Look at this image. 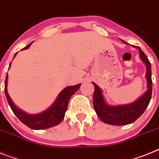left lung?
I'll use <instances>...</instances> for the list:
<instances>
[{"instance_id":"left-lung-1","label":"left lung","mask_w":159,"mask_h":159,"mask_svg":"<svg viewBox=\"0 0 159 159\" xmlns=\"http://www.w3.org/2000/svg\"><path fill=\"white\" fill-rule=\"evenodd\" d=\"M124 43H127L123 40ZM139 49L142 61L147 67L146 78L147 80V91L139 99L130 104L110 106L107 104L102 91L95 83H92L95 87L93 95V106L97 116L105 123L111 125H127L134 123L138 118L143 115L148 107L152 94V80H151V65L146 54L139 47L133 46Z\"/></svg>"}]
</instances>
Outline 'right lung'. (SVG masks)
Returning <instances> with one entry per match:
<instances>
[{
  "instance_id": "1",
  "label": "right lung",
  "mask_w": 159,
  "mask_h": 159,
  "mask_svg": "<svg viewBox=\"0 0 159 159\" xmlns=\"http://www.w3.org/2000/svg\"><path fill=\"white\" fill-rule=\"evenodd\" d=\"M32 43L28 44L22 50L29 48ZM16 54H17V52L15 53L14 57H16ZM10 65L11 63L9 64V67H10ZM7 83H8V74L6 75V78H5V92L11 109L13 111V113L16 115V117L24 124L26 125L29 128L34 129V130L47 129L49 127L57 126L59 123H61V121L64 119V116H65V112L67 109V105H68L70 98L80 88L81 85V84H80L75 85V86L67 87L60 92L54 103L48 109L41 112V113L30 115V114H27L26 112L20 110L19 108L15 106V104L12 102V99L8 95V90H7Z\"/></svg>"
}]
</instances>
